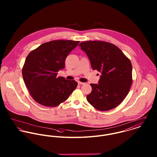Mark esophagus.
Segmentation results:
<instances>
[{"instance_id": "1", "label": "esophagus", "mask_w": 157, "mask_h": 157, "mask_svg": "<svg viewBox=\"0 0 157 157\" xmlns=\"http://www.w3.org/2000/svg\"><path fill=\"white\" fill-rule=\"evenodd\" d=\"M78 85H84V84H85V83H83V82H81L78 81Z\"/></svg>"}]
</instances>
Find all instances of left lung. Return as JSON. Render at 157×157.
<instances>
[{"label":"left lung","mask_w":157,"mask_h":157,"mask_svg":"<svg viewBox=\"0 0 157 157\" xmlns=\"http://www.w3.org/2000/svg\"><path fill=\"white\" fill-rule=\"evenodd\" d=\"M80 46L88 56L92 69L101 73L98 84H90L88 101L100 111L116 108L125 98L132 83L130 60L119 48L107 42L85 41Z\"/></svg>","instance_id":"1"}]
</instances>
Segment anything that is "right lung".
Here are the masks:
<instances>
[{
	"instance_id": "right-lung-1",
	"label": "right lung",
	"mask_w": 157,
	"mask_h": 157,
	"mask_svg": "<svg viewBox=\"0 0 157 157\" xmlns=\"http://www.w3.org/2000/svg\"><path fill=\"white\" fill-rule=\"evenodd\" d=\"M79 41L57 40L46 42L31 51L22 67L25 84L39 104L56 107L67 100L78 83L57 77L66 58Z\"/></svg>"
}]
</instances>
